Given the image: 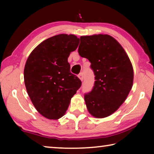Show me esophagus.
I'll return each mask as SVG.
<instances>
[{
  "mask_svg": "<svg viewBox=\"0 0 154 154\" xmlns=\"http://www.w3.org/2000/svg\"><path fill=\"white\" fill-rule=\"evenodd\" d=\"M78 77L79 78V79H81V81H83V72H81V73H79V75H78Z\"/></svg>",
  "mask_w": 154,
  "mask_h": 154,
  "instance_id": "esophagus-1",
  "label": "esophagus"
}]
</instances>
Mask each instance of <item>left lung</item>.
<instances>
[{
	"mask_svg": "<svg viewBox=\"0 0 154 154\" xmlns=\"http://www.w3.org/2000/svg\"><path fill=\"white\" fill-rule=\"evenodd\" d=\"M79 55L88 59L95 82L84 99L90 113L103 118L123 103L133 83V69L124 49L107 35L80 37Z\"/></svg>",
	"mask_w": 154,
	"mask_h": 154,
	"instance_id": "left-lung-1",
	"label": "left lung"
}]
</instances>
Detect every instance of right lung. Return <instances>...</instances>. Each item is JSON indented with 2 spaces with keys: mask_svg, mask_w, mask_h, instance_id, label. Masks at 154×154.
<instances>
[{
  "mask_svg": "<svg viewBox=\"0 0 154 154\" xmlns=\"http://www.w3.org/2000/svg\"><path fill=\"white\" fill-rule=\"evenodd\" d=\"M79 38L58 35L43 41L31 52L24 68L28 94L38 113L56 119L67 110L82 82L71 72L68 58L77 48Z\"/></svg>",
  "mask_w": 154,
  "mask_h": 154,
  "instance_id": "1",
  "label": "right lung"
}]
</instances>
